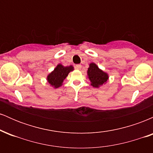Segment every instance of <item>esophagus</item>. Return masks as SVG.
Instances as JSON below:
<instances>
[{
	"label": "esophagus",
	"instance_id": "obj_1",
	"mask_svg": "<svg viewBox=\"0 0 153 153\" xmlns=\"http://www.w3.org/2000/svg\"><path fill=\"white\" fill-rule=\"evenodd\" d=\"M81 68H82L81 65H75V68H76L77 70H80L81 69Z\"/></svg>",
	"mask_w": 153,
	"mask_h": 153
}]
</instances>
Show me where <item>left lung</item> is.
Here are the masks:
<instances>
[{
  "label": "left lung",
  "mask_w": 153,
  "mask_h": 153,
  "mask_svg": "<svg viewBox=\"0 0 153 153\" xmlns=\"http://www.w3.org/2000/svg\"><path fill=\"white\" fill-rule=\"evenodd\" d=\"M87 76L90 80L91 85L94 88H99L105 85L109 78L108 73L100 69L94 62L89 64V68L87 71Z\"/></svg>",
  "instance_id": "left-lung-1"
}]
</instances>
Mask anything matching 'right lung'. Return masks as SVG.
<instances>
[{"instance_id": "right-lung-1", "label": "right lung", "mask_w": 153, "mask_h": 153, "mask_svg": "<svg viewBox=\"0 0 153 153\" xmlns=\"http://www.w3.org/2000/svg\"><path fill=\"white\" fill-rule=\"evenodd\" d=\"M73 71L74 67L73 65L65 67L59 63L53 71L47 75V81L53 88H58L62 86L63 81L68 77V74Z\"/></svg>"}]
</instances>
